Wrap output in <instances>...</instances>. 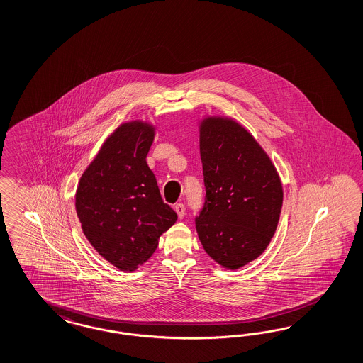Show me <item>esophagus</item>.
<instances>
[{
    "mask_svg": "<svg viewBox=\"0 0 363 363\" xmlns=\"http://www.w3.org/2000/svg\"><path fill=\"white\" fill-rule=\"evenodd\" d=\"M174 210H176V213L178 214V218H179V219H182V218L185 216L186 207H185L184 203H176V205H174Z\"/></svg>",
    "mask_w": 363,
    "mask_h": 363,
    "instance_id": "obj_1",
    "label": "esophagus"
}]
</instances>
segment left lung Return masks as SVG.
<instances>
[{
  "label": "left lung",
  "instance_id": "obj_1",
  "mask_svg": "<svg viewBox=\"0 0 363 363\" xmlns=\"http://www.w3.org/2000/svg\"><path fill=\"white\" fill-rule=\"evenodd\" d=\"M198 128L206 202L196 233L207 255L238 269L271 243L283 184L267 152L235 118L207 115Z\"/></svg>",
  "mask_w": 363,
  "mask_h": 363
}]
</instances>
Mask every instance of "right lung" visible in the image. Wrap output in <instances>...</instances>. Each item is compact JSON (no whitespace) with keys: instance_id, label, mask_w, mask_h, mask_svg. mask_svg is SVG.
I'll use <instances>...</instances> for the list:
<instances>
[{"instance_id":"1","label":"right lung","mask_w":363,"mask_h":363,"mask_svg":"<svg viewBox=\"0 0 363 363\" xmlns=\"http://www.w3.org/2000/svg\"><path fill=\"white\" fill-rule=\"evenodd\" d=\"M156 125L145 120L120 124L79 179L75 208L83 234L99 255L120 271H135L176 223L164 203L147 155Z\"/></svg>"}]
</instances>
